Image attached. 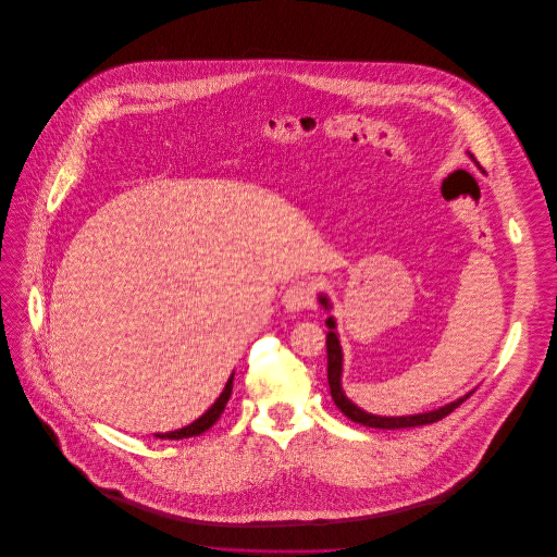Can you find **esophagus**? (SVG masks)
<instances>
[{
    "label": "esophagus",
    "instance_id": "esophagus-1",
    "mask_svg": "<svg viewBox=\"0 0 557 557\" xmlns=\"http://www.w3.org/2000/svg\"><path fill=\"white\" fill-rule=\"evenodd\" d=\"M283 305L287 307V311H302V309H311L315 305V296H313V285L307 281H298L294 285H289L283 294Z\"/></svg>",
    "mask_w": 557,
    "mask_h": 557
}]
</instances>
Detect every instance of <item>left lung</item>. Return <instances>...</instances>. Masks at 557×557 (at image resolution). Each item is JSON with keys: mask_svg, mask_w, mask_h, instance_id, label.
Instances as JSON below:
<instances>
[{"mask_svg": "<svg viewBox=\"0 0 557 557\" xmlns=\"http://www.w3.org/2000/svg\"><path fill=\"white\" fill-rule=\"evenodd\" d=\"M320 305L329 311L331 302L324 294L318 296ZM326 380H329V388H331V397L336 401V406L356 423L369 425V428H382V430H399V428H417V425H425V423H434L443 417H448L455 408H459L472 393H468L466 397L450 401L446 406H441L436 410L430 412H419V414H408V417H380V414H371L367 410H362L360 406H356L343 391V347L338 341V333H336V320L333 315L326 318Z\"/></svg>", "mask_w": 557, "mask_h": 557, "instance_id": "1", "label": "left lung"}]
</instances>
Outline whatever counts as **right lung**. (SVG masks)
Segmentation results:
<instances>
[{
	"mask_svg": "<svg viewBox=\"0 0 557 557\" xmlns=\"http://www.w3.org/2000/svg\"><path fill=\"white\" fill-rule=\"evenodd\" d=\"M233 380H235V373L228 377V382H226L224 391H221V395L216 397V401H214L199 419H195L193 423H188V425H184V428H180V430L164 432V434H156V436H158V438H188V436H197V434L206 432L208 428H212L214 421L221 417V412H224V408H226V404H228V399H231V395H233Z\"/></svg>",
	"mask_w": 557,
	"mask_h": 557,
	"instance_id": "1",
	"label": "right lung"
}]
</instances>
